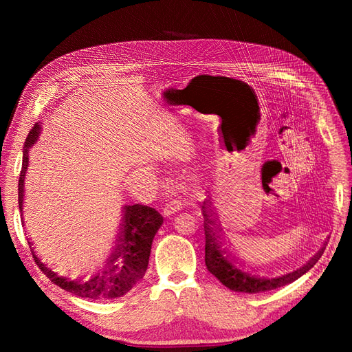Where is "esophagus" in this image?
<instances>
[{
	"instance_id": "34e87169",
	"label": "esophagus",
	"mask_w": 352,
	"mask_h": 352,
	"mask_svg": "<svg viewBox=\"0 0 352 352\" xmlns=\"http://www.w3.org/2000/svg\"><path fill=\"white\" fill-rule=\"evenodd\" d=\"M182 210V202H180V199L176 197V195H172L170 197V199L164 204V208H163V214L166 217H170L172 214H175V212Z\"/></svg>"
}]
</instances>
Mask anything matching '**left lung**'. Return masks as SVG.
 <instances>
[{
  "mask_svg": "<svg viewBox=\"0 0 352 352\" xmlns=\"http://www.w3.org/2000/svg\"><path fill=\"white\" fill-rule=\"evenodd\" d=\"M211 207H212L211 201L206 199L204 206H202V216H204V230H206V265L208 272L212 276H216V278L226 287H229L230 291L245 292V294H258V292H267V291L276 289V287L285 286L287 283H292L294 280L301 278L304 273H307L313 267V265L318 261V258L322 257V254L326 248L323 247L310 261L304 264L302 267L294 270L292 273L279 276V278H258V276H254L248 272H242L241 269H238L229 258L232 257L229 250L220 247L223 242L217 241L220 235H217V229L214 228H219V226H216V217H212L214 216V212H212Z\"/></svg>",
  "mask_w": 352,
  "mask_h": 352,
  "instance_id": "left-lung-1",
  "label": "left lung"
}]
</instances>
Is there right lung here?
Wrapping results in <instances>:
<instances>
[{"label":"right lung","mask_w":352,"mask_h":352,"mask_svg":"<svg viewBox=\"0 0 352 352\" xmlns=\"http://www.w3.org/2000/svg\"><path fill=\"white\" fill-rule=\"evenodd\" d=\"M41 133V123H35L32 127L23 146V164L22 173L19 179V208L23 211L25 197V175L29 164V150L38 141ZM163 225V217L154 208L135 204L123 207V219L120 225L119 236L116 239V247L110 258L105 263L101 273L94 274L88 280H70L52 272L48 265L42 263L32 248L35 263L47 278L60 286L61 289L72 292L80 298L88 300H114L129 292L140 282L148 267L151 245L157 230Z\"/></svg>","instance_id":"add662e5"}]
</instances>
